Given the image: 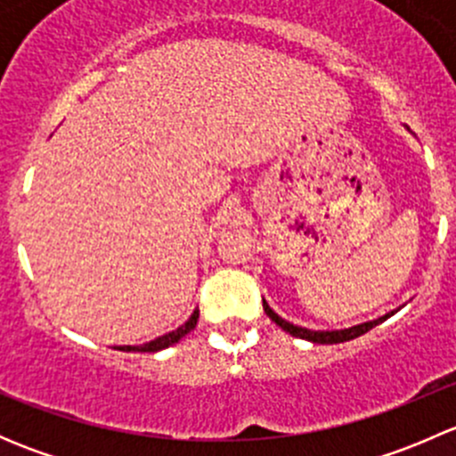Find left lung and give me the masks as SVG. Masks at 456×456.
I'll return each instance as SVG.
<instances>
[{
  "mask_svg": "<svg viewBox=\"0 0 456 456\" xmlns=\"http://www.w3.org/2000/svg\"><path fill=\"white\" fill-rule=\"evenodd\" d=\"M262 306H265V314L269 315L271 320H273L275 324L280 326V329L287 330V333H291L293 338L309 339V342H314V344H339V342H348V339H355V338H360V335L369 333L372 326L381 324V322L388 320L390 315H395V311H390L388 315L377 317V320L364 322V324L351 326V329H344V330H311V329H302V326H296V324H291V322L282 320V317L275 314V311L271 309V306L266 305L265 300H262Z\"/></svg>",
  "mask_w": 456,
  "mask_h": 456,
  "instance_id": "left-lung-1",
  "label": "left lung"
}]
</instances>
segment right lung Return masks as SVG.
I'll return each mask as SVG.
<instances>
[{
	"label": "right lung",
	"instance_id": "obj_1",
	"mask_svg": "<svg viewBox=\"0 0 456 456\" xmlns=\"http://www.w3.org/2000/svg\"><path fill=\"white\" fill-rule=\"evenodd\" d=\"M196 322H199V311H194L190 320H187L183 326H178L176 330H172V333L160 335V338L151 339V342L142 344V346H118V351H139V353H156V351H163V348L172 346V344H176L178 339L185 338V335L190 333V330H194Z\"/></svg>",
	"mask_w": 456,
	"mask_h": 456
}]
</instances>
